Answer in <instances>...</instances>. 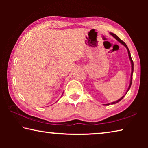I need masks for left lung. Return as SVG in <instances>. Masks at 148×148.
<instances>
[{"label": "left lung", "instance_id": "obj_1", "mask_svg": "<svg viewBox=\"0 0 148 148\" xmlns=\"http://www.w3.org/2000/svg\"><path fill=\"white\" fill-rule=\"evenodd\" d=\"M110 34H111L112 36H113L115 39H116L118 41L120 44H121L123 45V46H125V47H126V48H127V52H128V55H129V57L130 61H131V79H130V84H129V86L128 89H127V90L126 92H125V94L123 95V96L122 97H121V98H120L119 100H117V101H116L113 102H111V103L106 104H104V105L114 104H116V103H117V102H119V101H121V100L123 99V97H125V95L127 93V92L129 91V90L130 89V88H131V84H132V74H133V71H134V63H133V61H132V58H131V53H130V51H129V48H128V47H127V45H126V44H125L123 41H122L120 39V38H119V37L117 36L116 34H114V33H112V32H110Z\"/></svg>", "mask_w": 148, "mask_h": 148}]
</instances>
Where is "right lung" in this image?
Instances as JSON below:
<instances>
[{
	"label": "right lung",
	"instance_id": "obj_1",
	"mask_svg": "<svg viewBox=\"0 0 148 148\" xmlns=\"http://www.w3.org/2000/svg\"><path fill=\"white\" fill-rule=\"evenodd\" d=\"M63 92H62V94H63Z\"/></svg>",
	"mask_w": 148,
	"mask_h": 148
}]
</instances>
